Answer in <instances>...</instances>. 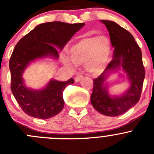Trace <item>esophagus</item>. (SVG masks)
<instances>
[{
    "instance_id": "1",
    "label": "esophagus",
    "mask_w": 154,
    "mask_h": 154,
    "mask_svg": "<svg viewBox=\"0 0 154 154\" xmlns=\"http://www.w3.org/2000/svg\"><path fill=\"white\" fill-rule=\"evenodd\" d=\"M82 79H83V76H82V75H77V77L74 78V80H75L76 83H78V82H80V80H82Z\"/></svg>"
}]
</instances>
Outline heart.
Masks as SVG:
<instances>
[{
  "mask_svg": "<svg viewBox=\"0 0 154 154\" xmlns=\"http://www.w3.org/2000/svg\"><path fill=\"white\" fill-rule=\"evenodd\" d=\"M111 53V44L104 35H93L79 40L71 45L69 57H62V62L66 67L86 65L91 71L102 70L108 63Z\"/></svg>",
  "mask_w": 154,
  "mask_h": 154,
  "instance_id": "1",
  "label": "heart"
}]
</instances>
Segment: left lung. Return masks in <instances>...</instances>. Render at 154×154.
<instances>
[{
	"instance_id": "left-lung-1",
	"label": "left lung",
	"mask_w": 154,
	"mask_h": 154,
	"mask_svg": "<svg viewBox=\"0 0 154 154\" xmlns=\"http://www.w3.org/2000/svg\"><path fill=\"white\" fill-rule=\"evenodd\" d=\"M106 25L114 52L112 60L103 72L94 79L91 103L93 107L104 116H120L139 102L142 93L145 71L142 54L131 33L114 21L101 20ZM122 67L125 71L130 87L123 95L111 96L108 92L106 79L110 72Z\"/></svg>"
}]
</instances>
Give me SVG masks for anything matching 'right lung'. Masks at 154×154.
I'll return each mask as SVG.
<instances>
[{"mask_svg": "<svg viewBox=\"0 0 154 154\" xmlns=\"http://www.w3.org/2000/svg\"><path fill=\"white\" fill-rule=\"evenodd\" d=\"M85 25L84 23L68 24L53 21L36 26L19 40L10 60L11 90L23 111L31 117L48 119L60 113L64 107L63 93L73 78L60 82L51 80L42 89L34 90L25 86L23 73L29 63L44 57L59 58L71 37Z\"/></svg>", "mask_w": 154, "mask_h": 154, "instance_id": "right-lung-1", "label": "right lung"}]
</instances>
